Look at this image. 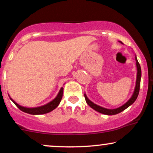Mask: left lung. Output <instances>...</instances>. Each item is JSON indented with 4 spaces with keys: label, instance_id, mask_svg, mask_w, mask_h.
Returning <instances> with one entry per match:
<instances>
[{
    "label": "left lung",
    "instance_id": "left-lung-1",
    "mask_svg": "<svg viewBox=\"0 0 153 153\" xmlns=\"http://www.w3.org/2000/svg\"><path fill=\"white\" fill-rule=\"evenodd\" d=\"M120 43H123L121 41H119ZM135 60H136V66H137V79H136V85H135V91H134L133 94H132V97H130V100L128 101V102H126L123 105L120 106V108H115V109H107V108H102V107L97 105L95 104L94 102H93L92 101H91L88 98L87 95L85 94H84L85 96V99L86 102H87L88 105H89L91 108L94 109L95 110L98 112V113H102L104 115H116V114H118L121 112L123 111L128 108V107L133 103L136 100L137 96H138L139 94V91H140V80H141V68L140 65L138 61H137V59L135 56Z\"/></svg>",
    "mask_w": 153,
    "mask_h": 153
}]
</instances>
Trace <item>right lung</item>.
Wrapping results in <instances>:
<instances>
[{
	"label": "right lung",
	"mask_w": 153,
	"mask_h": 153,
	"mask_svg": "<svg viewBox=\"0 0 153 153\" xmlns=\"http://www.w3.org/2000/svg\"><path fill=\"white\" fill-rule=\"evenodd\" d=\"M62 94H63V88H61L60 91H59L58 95H57L54 100L51 101V102L47 103L46 105H44L43 106L36 107V108H26V107H23L20 105H18L17 102H15L10 96L9 97H10V100L13 102V103L16 105L20 110L24 112V113L30 114V115H42V114L50 113V112H51L52 110L56 109L57 107L58 106L60 101H61Z\"/></svg>",
	"instance_id": "obj_1"
}]
</instances>
